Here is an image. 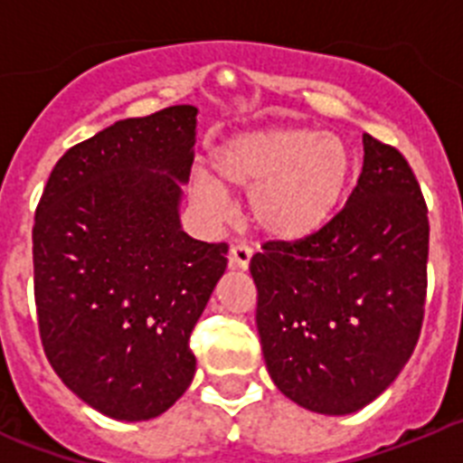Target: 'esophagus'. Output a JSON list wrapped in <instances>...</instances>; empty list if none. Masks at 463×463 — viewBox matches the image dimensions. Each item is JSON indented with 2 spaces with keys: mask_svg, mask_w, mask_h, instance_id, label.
Instances as JSON below:
<instances>
[{
  "mask_svg": "<svg viewBox=\"0 0 463 463\" xmlns=\"http://www.w3.org/2000/svg\"><path fill=\"white\" fill-rule=\"evenodd\" d=\"M252 260V250L248 245H234L232 250H229V267L239 269V271H245V269L250 267Z\"/></svg>",
  "mask_w": 463,
  "mask_h": 463,
  "instance_id": "1",
  "label": "esophagus"
}]
</instances>
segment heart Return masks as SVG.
<instances>
[{"instance_id":"obj_1","label":"heart","mask_w":463,"mask_h":463,"mask_svg":"<svg viewBox=\"0 0 463 463\" xmlns=\"http://www.w3.org/2000/svg\"><path fill=\"white\" fill-rule=\"evenodd\" d=\"M211 174H196L190 192L213 220L227 218V192H248V218L264 239L304 243L336 218L353 159L334 134L264 127L220 143Z\"/></svg>"}]
</instances>
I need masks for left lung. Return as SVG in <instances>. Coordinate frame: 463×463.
Listing matches in <instances>:
<instances>
[{
	"mask_svg": "<svg viewBox=\"0 0 463 463\" xmlns=\"http://www.w3.org/2000/svg\"><path fill=\"white\" fill-rule=\"evenodd\" d=\"M345 208L304 243H267L250 260L257 331L282 394L320 415L378 399L411 359L427 297L429 220L399 150L364 134Z\"/></svg>",
	"mask_w": 463,
	"mask_h": 463,
	"instance_id": "1",
	"label": "left lung"
}]
</instances>
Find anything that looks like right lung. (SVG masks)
<instances>
[{
  "label": "right lung",
  "mask_w": 463,
  "mask_h": 463,
  "mask_svg": "<svg viewBox=\"0 0 463 463\" xmlns=\"http://www.w3.org/2000/svg\"><path fill=\"white\" fill-rule=\"evenodd\" d=\"M190 104L127 118L62 155L34 220V297L55 373L97 412L143 422L196 371L190 334L227 269V243L183 232L194 159Z\"/></svg>",
  "instance_id": "add662e5"
}]
</instances>
